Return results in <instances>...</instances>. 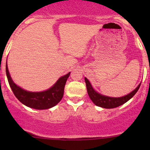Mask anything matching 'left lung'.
<instances>
[{
  "label": "left lung",
  "instance_id": "left-lung-1",
  "mask_svg": "<svg viewBox=\"0 0 150 150\" xmlns=\"http://www.w3.org/2000/svg\"><path fill=\"white\" fill-rule=\"evenodd\" d=\"M85 82H86V88H87L88 94L89 97L91 99L92 102L98 107H103V108L106 109L115 108V107L125 104L136 94L141 86L140 83L132 92L125 95V96H122V97H110V96H104V95H102L96 92L93 88L91 83L86 78H85Z\"/></svg>",
  "mask_w": 150,
  "mask_h": 150
}]
</instances>
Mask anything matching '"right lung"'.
<instances>
[{"label":"right lung","mask_w":150,"mask_h":150,"mask_svg":"<svg viewBox=\"0 0 150 150\" xmlns=\"http://www.w3.org/2000/svg\"><path fill=\"white\" fill-rule=\"evenodd\" d=\"M6 72L8 83L18 100L27 107L36 110H46L57 105L62 99L67 80L70 72L61 77L55 84L48 90L41 92H30L24 90L13 83L10 76L8 66L6 65Z\"/></svg>","instance_id":"1"}]
</instances>
